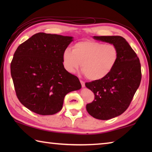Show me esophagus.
<instances>
[{
	"label": "esophagus",
	"mask_w": 152,
	"mask_h": 152,
	"mask_svg": "<svg viewBox=\"0 0 152 152\" xmlns=\"http://www.w3.org/2000/svg\"><path fill=\"white\" fill-rule=\"evenodd\" d=\"M80 83H81V85L82 88H84V86H85V83H84V82H83L82 80H80Z\"/></svg>",
	"instance_id": "1"
}]
</instances>
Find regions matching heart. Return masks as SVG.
<instances>
[{
	"label": "heart",
	"mask_w": 152,
	"mask_h": 152,
	"mask_svg": "<svg viewBox=\"0 0 152 152\" xmlns=\"http://www.w3.org/2000/svg\"><path fill=\"white\" fill-rule=\"evenodd\" d=\"M119 59V50L115 45L94 41L76 43L72 51L66 49L62 54L65 70L74 73L80 66L91 80H99L111 72Z\"/></svg>",
	"instance_id": "obj_1"
}]
</instances>
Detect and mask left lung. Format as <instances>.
Instances as JSON below:
<instances>
[{
	"label": "left lung",
	"mask_w": 152,
	"mask_h": 152,
	"mask_svg": "<svg viewBox=\"0 0 152 152\" xmlns=\"http://www.w3.org/2000/svg\"><path fill=\"white\" fill-rule=\"evenodd\" d=\"M93 38L115 45L119 50V59L111 72L101 80L85 84L95 97L93 102L86 104L87 111L95 119L108 120L119 116L129 106L141 82V64L137 54L123 37Z\"/></svg>",
	"instance_id": "8db88e82"
}]
</instances>
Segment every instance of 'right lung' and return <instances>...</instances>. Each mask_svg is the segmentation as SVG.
Returning <instances> with one entry per match:
<instances>
[{
    "instance_id": "right-lung-1",
    "label": "right lung",
    "mask_w": 152,
    "mask_h": 152,
    "mask_svg": "<svg viewBox=\"0 0 152 152\" xmlns=\"http://www.w3.org/2000/svg\"><path fill=\"white\" fill-rule=\"evenodd\" d=\"M73 39L38 33L17 48L11 73L18 99L28 109L42 115L56 114L66 95L81 88L79 79L62 62L64 51Z\"/></svg>"
}]
</instances>
